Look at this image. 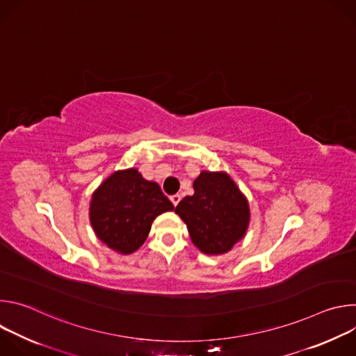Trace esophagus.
Listing matches in <instances>:
<instances>
[{
    "label": "esophagus",
    "instance_id": "34e87169",
    "mask_svg": "<svg viewBox=\"0 0 356 356\" xmlns=\"http://www.w3.org/2000/svg\"><path fill=\"white\" fill-rule=\"evenodd\" d=\"M180 200H181V195H180V194H175V195H172V197H170V201L173 202V206H175V207L179 204Z\"/></svg>",
    "mask_w": 356,
    "mask_h": 356
}]
</instances>
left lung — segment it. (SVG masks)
<instances>
[{"label": "left lung", "instance_id": "1", "mask_svg": "<svg viewBox=\"0 0 356 356\" xmlns=\"http://www.w3.org/2000/svg\"><path fill=\"white\" fill-rule=\"evenodd\" d=\"M193 188L194 194L184 197L175 213L184 221L191 242L202 253L224 255L248 231V198L227 172L201 170Z\"/></svg>", "mask_w": 356, "mask_h": 356}]
</instances>
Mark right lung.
Wrapping results in <instances>:
<instances>
[{
  "label": "right lung",
  "mask_w": 356,
  "mask_h": 356,
  "mask_svg": "<svg viewBox=\"0 0 356 356\" xmlns=\"http://www.w3.org/2000/svg\"><path fill=\"white\" fill-rule=\"evenodd\" d=\"M173 209L156 181L131 168L114 172L94 190L88 216L101 242L121 255H131L146 241L154 220Z\"/></svg>",
  "instance_id": "1"
}]
</instances>
